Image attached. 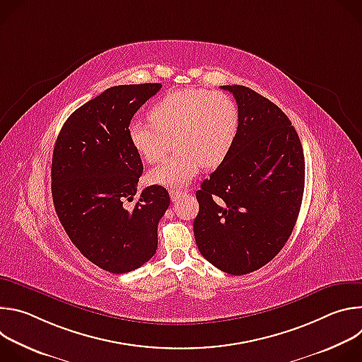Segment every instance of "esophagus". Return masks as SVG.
I'll list each match as a JSON object with an SVG mask.
<instances>
[{
	"label": "esophagus",
	"mask_w": 362,
	"mask_h": 362,
	"mask_svg": "<svg viewBox=\"0 0 362 362\" xmlns=\"http://www.w3.org/2000/svg\"><path fill=\"white\" fill-rule=\"evenodd\" d=\"M182 194H183L182 190H170V197H172L173 202H176Z\"/></svg>",
	"instance_id": "esophagus-1"
}]
</instances>
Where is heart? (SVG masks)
Segmentation results:
<instances>
[{
    "label": "heart",
    "mask_w": 362,
    "mask_h": 362,
    "mask_svg": "<svg viewBox=\"0 0 362 362\" xmlns=\"http://www.w3.org/2000/svg\"><path fill=\"white\" fill-rule=\"evenodd\" d=\"M151 122H133L130 141L140 158L159 163L173 143L172 156L148 173L153 183L179 187L189 183L202 163L215 166L232 146L238 109L223 93L200 88L177 90L163 97L150 112Z\"/></svg>",
    "instance_id": "b5f03b06"
}]
</instances>
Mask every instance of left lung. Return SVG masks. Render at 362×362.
<instances>
[{"label": "left lung", "mask_w": 362, "mask_h": 362, "mask_svg": "<svg viewBox=\"0 0 362 362\" xmlns=\"http://www.w3.org/2000/svg\"><path fill=\"white\" fill-rule=\"evenodd\" d=\"M238 105V130L218 169L196 192L193 232L218 269L245 275L281 252L296 223L305 159L296 130L268 98L245 86H222Z\"/></svg>", "instance_id": "1"}]
</instances>
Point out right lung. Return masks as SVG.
<instances>
[{
	"mask_svg": "<svg viewBox=\"0 0 362 362\" xmlns=\"http://www.w3.org/2000/svg\"><path fill=\"white\" fill-rule=\"evenodd\" d=\"M162 88L159 83L115 86L78 107L57 137L51 193L57 216L76 247L95 267L127 274L156 253L158 225L170 197L163 186L137 193L143 173L129 126Z\"/></svg>",
	"mask_w": 362,
	"mask_h": 362,
	"instance_id": "1",
	"label": "right lung"
}]
</instances>
